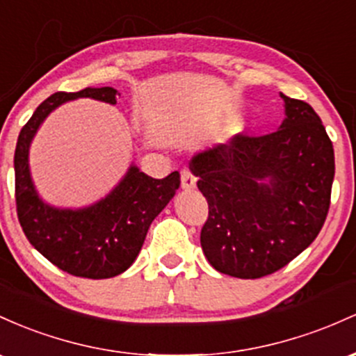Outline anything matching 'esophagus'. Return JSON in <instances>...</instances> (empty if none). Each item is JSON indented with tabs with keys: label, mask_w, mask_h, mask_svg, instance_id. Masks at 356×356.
Wrapping results in <instances>:
<instances>
[{
	"label": "esophagus",
	"mask_w": 356,
	"mask_h": 356,
	"mask_svg": "<svg viewBox=\"0 0 356 356\" xmlns=\"http://www.w3.org/2000/svg\"><path fill=\"white\" fill-rule=\"evenodd\" d=\"M195 185H197V178L193 177V173H191L188 168L181 170V186L183 188L191 190Z\"/></svg>",
	"instance_id": "esophagus-1"
}]
</instances>
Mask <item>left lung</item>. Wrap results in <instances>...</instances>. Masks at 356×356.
<instances>
[{
  "instance_id": "obj_1",
  "label": "left lung",
  "mask_w": 356,
  "mask_h": 356,
  "mask_svg": "<svg viewBox=\"0 0 356 356\" xmlns=\"http://www.w3.org/2000/svg\"><path fill=\"white\" fill-rule=\"evenodd\" d=\"M281 97V129L238 134L190 163L209 202L202 249L232 277L259 279L282 269L318 237L330 210L333 143L309 104Z\"/></svg>"
}]
</instances>
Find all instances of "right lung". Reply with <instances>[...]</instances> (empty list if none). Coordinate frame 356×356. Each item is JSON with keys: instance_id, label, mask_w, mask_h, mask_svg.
<instances>
[{"instance_id": "obj_1", "label": "right lung", "mask_w": 356, "mask_h": 356, "mask_svg": "<svg viewBox=\"0 0 356 356\" xmlns=\"http://www.w3.org/2000/svg\"><path fill=\"white\" fill-rule=\"evenodd\" d=\"M113 87L55 92L37 107L22 127L15 149V200L19 225L31 245L58 269L87 279H107L124 273L134 262L151 222L177 193L179 173L156 179L131 166L106 198L82 210H60L38 198L30 178L28 147L60 104L92 97L115 104Z\"/></svg>"}]
</instances>
